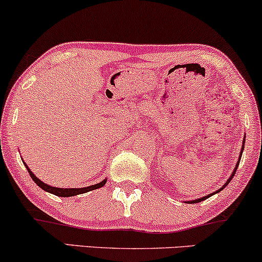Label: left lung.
Here are the masks:
<instances>
[{"label":"left lung","mask_w":262,"mask_h":262,"mask_svg":"<svg viewBox=\"0 0 262 262\" xmlns=\"http://www.w3.org/2000/svg\"><path fill=\"white\" fill-rule=\"evenodd\" d=\"M244 141H245V139H244ZM244 141H243V146H242V151H240V156H239V160H237V164H236V166H235V169H234V171H233V173H231L230 175V177L229 179L227 180V182L224 183L223 186H222L221 188L218 189V191H215V192H213V193H210V194H207V196H204V197H201V198H198V200H193V201H188L187 203H198V202H202V201H204V200H207V198L208 197H210V196H213V194H215V193H218V192H221L222 189L223 188H225V186L228 185V183H229L230 181H231V179H233V176H234V173H235V171H236V169H237V166H239V162H240V159H242V154H243V150H244V145H245V143Z\"/></svg>","instance_id":"obj_1"}]
</instances>
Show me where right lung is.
<instances>
[{
    "instance_id": "add662e5",
    "label": "right lung",
    "mask_w": 262,
    "mask_h": 262,
    "mask_svg": "<svg viewBox=\"0 0 262 262\" xmlns=\"http://www.w3.org/2000/svg\"><path fill=\"white\" fill-rule=\"evenodd\" d=\"M23 164H25V166L27 167V170H28L29 175H31V177L33 179V181L37 183L39 187H40L41 189H44V191L49 192V193H53V194H55V196H59V197H73V196H77V194H81V193H86V192H89V191H93V189L101 188L102 186L106 185V182H107V180H103V181H101L100 183H96V185L87 186V187H82V188H60V187H53V186H49V185H47V183H44L43 181H40V180H39L38 177L32 172L31 169H29V167L27 166L26 162H23Z\"/></svg>"
}]
</instances>
